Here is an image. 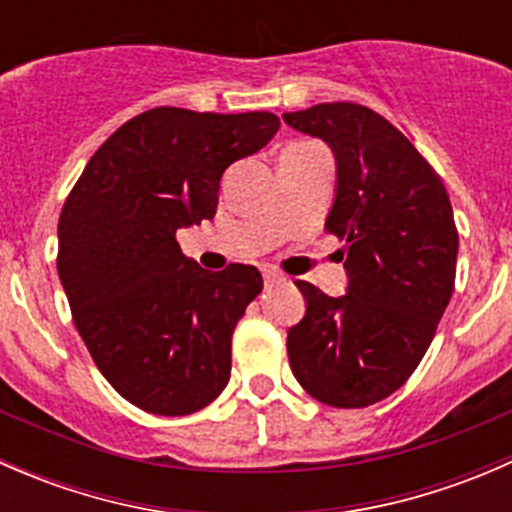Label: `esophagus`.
I'll return each mask as SVG.
<instances>
[{"label":"esophagus","instance_id":"1","mask_svg":"<svg viewBox=\"0 0 512 512\" xmlns=\"http://www.w3.org/2000/svg\"><path fill=\"white\" fill-rule=\"evenodd\" d=\"M262 280H265V287H272L277 282H282V275L275 270H262Z\"/></svg>","mask_w":512,"mask_h":512}]
</instances>
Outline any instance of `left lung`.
Returning a JSON list of instances; mask_svg holds the SVG:
<instances>
[{
    "label": "left lung",
    "instance_id": "8db88e82",
    "mask_svg": "<svg viewBox=\"0 0 512 512\" xmlns=\"http://www.w3.org/2000/svg\"><path fill=\"white\" fill-rule=\"evenodd\" d=\"M282 118L332 148L337 188L324 230L347 242L339 260L349 277L342 297L294 282L307 312L287 332L289 366L322 404L364 409L414 374L451 302V200L414 143L371 108L319 103Z\"/></svg>",
    "mask_w": 512,
    "mask_h": 512
}]
</instances>
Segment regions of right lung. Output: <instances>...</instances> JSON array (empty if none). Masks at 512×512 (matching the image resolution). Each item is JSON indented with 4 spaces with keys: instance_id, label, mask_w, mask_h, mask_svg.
I'll return each instance as SVG.
<instances>
[{
    "instance_id": "obj_1",
    "label": "right lung",
    "mask_w": 512,
    "mask_h": 512,
    "mask_svg": "<svg viewBox=\"0 0 512 512\" xmlns=\"http://www.w3.org/2000/svg\"><path fill=\"white\" fill-rule=\"evenodd\" d=\"M277 128L267 111L151 108L98 148L66 198L56 267L74 324L108 384L148 414H193L230 381L232 332L262 275L203 270L175 232L213 220L227 165Z\"/></svg>"
}]
</instances>
